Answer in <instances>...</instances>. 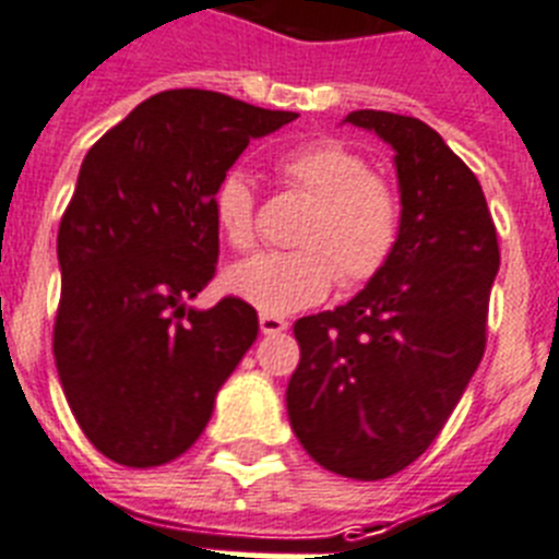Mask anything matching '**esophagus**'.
I'll return each instance as SVG.
<instances>
[{"instance_id":"obj_1","label":"esophagus","mask_w":559,"mask_h":559,"mask_svg":"<svg viewBox=\"0 0 559 559\" xmlns=\"http://www.w3.org/2000/svg\"><path fill=\"white\" fill-rule=\"evenodd\" d=\"M260 331L269 333V336L288 331V319L276 317V313H260Z\"/></svg>"}]
</instances>
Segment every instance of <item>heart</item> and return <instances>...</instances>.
<instances>
[{
	"instance_id": "heart-1",
	"label": "heart",
	"mask_w": 559,
	"mask_h": 559,
	"mask_svg": "<svg viewBox=\"0 0 559 559\" xmlns=\"http://www.w3.org/2000/svg\"><path fill=\"white\" fill-rule=\"evenodd\" d=\"M276 175L311 198L297 251L260 254L228 271V288L265 313H290L328 297L338 280L347 290L373 283L402 242L404 203L399 186L336 138L299 143L276 157ZM217 228L234 251L257 246V198L242 171L214 186Z\"/></svg>"
}]
</instances>
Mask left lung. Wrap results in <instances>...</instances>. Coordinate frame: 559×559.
<instances>
[{
    "instance_id": "obj_1",
    "label": "left lung",
    "mask_w": 559,
    "mask_h": 559,
    "mask_svg": "<svg viewBox=\"0 0 559 559\" xmlns=\"http://www.w3.org/2000/svg\"><path fill=\"white\" fill-rule=\"evenodd\" d=\"M395 150L404 228L347 305L294 325L288 418L319 466L356 480L402 472L438 438L486 350L498 228L469 166L418 118H345Z\"/></svg>"
}]
</instances>
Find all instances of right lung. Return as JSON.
Returning <instances> with one entry per match:
<instances>
[{"label": "right lung", "instance_id": "right-lung-1", "mask_svg": "<svg viewBox=\"0 0 559 559\" xmlns=\"http://www.w3.org/2000/svg\"><path fill=\"white\" fill-rule=\"evenodd\" d=\"M297 112L166 90L104 132L61 214L52 356L81 432L132 469L183 455L254 345L246 299L186 308L221 257L214 186L251 138Z\"/></svg>", "mask_w": 559, "mask_h": 559}]
</instances>
